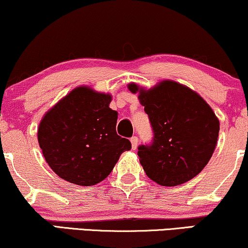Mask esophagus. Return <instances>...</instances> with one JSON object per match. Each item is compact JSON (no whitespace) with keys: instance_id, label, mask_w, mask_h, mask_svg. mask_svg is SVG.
<instances>
[{"instance_id":"esophagus-1","label":"esophagus","mask_w":248,"mask_h":248,"mask_svg":"<svg viewBox=\"0 0 248 248\" xmlns=\"http://www.w3.org/2000/svg\"><path fill=\"white\" fill-rule=\"evenodd\" d=\"M130 142H131V147H133V150H136L137 146H139V137L133 136L130 139Z\"/></svg>"}]
</instances>
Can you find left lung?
I'll return each mask as SVG.
<instances>
[{
    "label": "left lung",
    "instance_id": "obj_1",
    "mask_svg": "<svg viewBox=\"0 0 248 248\" xmlns=\"http://www.w3.org/2000/svg\"><path fill=\"white\" fill-rule=\"evenodd\" d=\"M139 93L153 130L150 144L139 146L144 171L164 186H175L197 176L208 164L217 142L220 122L198 93L174 81L150 90L130 83Z\"/></svg>",
    "mask_w": 248,
    "mask_h": 248
}]
</instances>
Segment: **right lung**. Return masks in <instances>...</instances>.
Wrapping results in <instances>:
<instances>
[{
    "label": "right lung",
    "instance_id": "right-lung-1",
    "mask_svg": "<svg viewBox=\"0 0 248 248\" xmlns=\"http://www.w3.org/2000/svg\"><path fill=\"white\" fill-rule=\"evenodd\" d=\"M111 96L88 87L75 88L43 117L37 140L46 161L62 177L77 186H95L109 175L129 140L115 130L117 111Z\"/></svg>",
    "mask_w": 248,
    "mask_h": 248
}]
</instances>
